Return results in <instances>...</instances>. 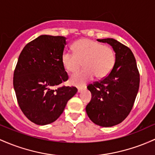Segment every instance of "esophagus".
<instances>
[{
	"label": "esophagus",
	"mask_w": 155,
	"mask_h": 155,
	"mask_svg": "<svg viewBox=\"0 0 155 155\" xmlns=\"http://www.w3.org/2000/svg\"><path fill=\"white\" fill-rule=\"evenodd\" d=\"M83 90V88H78V93H81V91H82Z\"/></svg>",
	"instance_id": "34e87169"
}]
</instances>
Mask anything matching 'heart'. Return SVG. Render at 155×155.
Returning <instances> with one entry per match:
<instances>
[{
  "label": "heart",
  "instance_id": "b5f03b06",
  "mask_svg": "<svg viewBox=\"0 0 155 155\" xmlns=\"http://www.w3.org/2000/svg\"><path fill=\"white\" fill-rule=\"evenodd\" d=\"M72 49L74 53L64 52L61 62L66 70L70 73L78 72L81 65L84 67L70 78V83L74 86H85L94 76L97 79L107 77L114 69L115 53L107 45H102L89 39H82L73 44Z\"/></svg>",
  "mask_w": 155,
  "mask_h": 155
}]
</instances>
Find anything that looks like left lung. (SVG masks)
Returning <instances> with one entry per match:
<instances>
[{
	"mask_svg": "<svg viewBox=\"0 0 155 155\" xmlns=\"http://www.w3.org/2000/svg\"><path fill=\"white\" fill-rule=\"evenodd\" d=\"M107 43L116 53L114 69L107 77L89 84L91 100L86 110L94 124L109 127L120 124L133 108L140 83V74L133 52L114 39H97Z\"/></svg>",
	"mask_w": 155,
	"mask_h": 155,
	"instance_id": "left-lung-1",
	"label": "left lung"
}]
</instances>
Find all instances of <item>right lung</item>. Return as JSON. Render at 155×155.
Segmentation results:
<instances>
[{
  "label": "right lung",
  "instance_id": "add662e5",
  "mask_svg": "<svg viewBox=\"0 0 155 155\" xmlns=\"http://www.w3.org/2000/svg\"><path fill=\"white\" fill-rule=\"evenodd\" d=\"M66 37L41 35L28 43L19 56L13 85L19 106L34 124H50L61 115L75 87L58 86L68 80L61 62Z\"/></svg>",
  "mask_w": 155,
  "mask_h": 155
}]
</instances>
